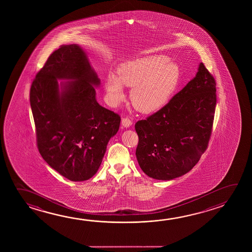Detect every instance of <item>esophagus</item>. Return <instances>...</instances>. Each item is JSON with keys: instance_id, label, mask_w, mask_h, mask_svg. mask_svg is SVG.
Here are the masks:
<instances>
[{"instance_id": "34e87169", "label": "esophagus", "mask_w": 252, "mask_h": 252, "mask_svg": "<svg viewBox=\"0 0 252 252\" xmlns=\"http://www.w3.org/2000/svg\"><path fill=\"white\" fill-rule=\"evenodd\" d=\"M121 123H122V126L126 128L130 127V126H132V121L129 120L128 118H123V119H122V121H121Z\"/></svg>"}]
</instances>
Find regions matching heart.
<instances>
[{
  "instance_id": "heart-1",
  "label": "heart",
  "mask_w": 252,
  "mask_h": 252,
  "mask_svg": "<svg viewBox=\"0 0 252 252\" xmlns=\"http://www.w3.org/2000/svg\"><path fill=\"white\" fill-rule=\"evenodd\" d=\"M118 74L109 73L104 85L109 102L117 105L125 99L124 87L132 88L133 107L144 113L164 106L177 91L180 67L165 55H151L122 63Z\"/></svg>"
}]
</instances>
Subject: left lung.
I'll list each match as a JSON object with an SVG mask.
<instances>
[{"mask_svg": "<svg viewBox=\"0 0 252 252\" xmlns=\"http://www.w3.org/2000/svg\"><path fill=\"white\" fill-rule=\"evenodd\" d=\"M215 78L202 62L169 103L135 124L137 161L149 178L172 180L189 172L206 151L216 105Z\"/></svg>", "mask_w": 252, "mask_h": 252, "instance_id": "obj_1", "label": "left lung"}]
</instances>
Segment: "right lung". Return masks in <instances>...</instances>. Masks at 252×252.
<instances>
[{
    "instance_id": "add662e5",
    "label": "right lung",
    "mask_w": 252,
    "mask_h": 252,
    "mask_svg": "<svg viewBox=\"0 0 252 252\" xmlns=\"http://www.w3.org/2000/svg\"><path fill=\"white\" fill-rule=\"evenodd\" d=\"M99 85L86 52L73 44L50 55L31 87L38 151L71 181H85L96 173L120 128V116L96 101Z\"/></svg>"
}]
</instances>
